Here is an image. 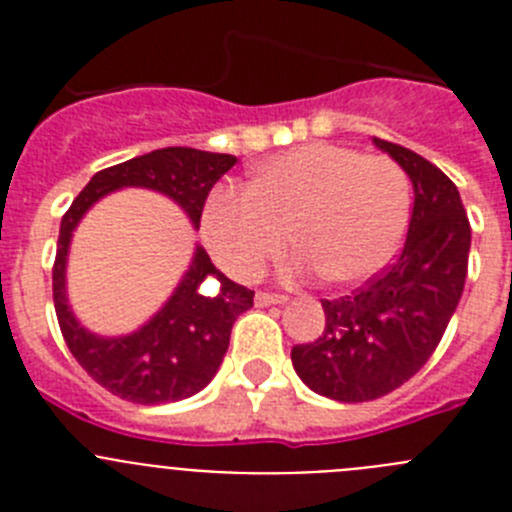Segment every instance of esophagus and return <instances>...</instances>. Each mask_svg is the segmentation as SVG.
<instances>
[{
    "label": "esophagus",
    "instance_id": "esophagus-1",
    "mask_svg": "<svg viewBox=\"0 0 512 512\" xmlns=\"http://www.w3.org/2000/svg\"><path fill=\"white\" fill-rule=\"evenodd\" d=\"M287 297L284 295H271V292H256V305L269 307V305H284Z\"/></svg>",
    "mask_w": 512,
    "mask_h": 512
}]
</instances>
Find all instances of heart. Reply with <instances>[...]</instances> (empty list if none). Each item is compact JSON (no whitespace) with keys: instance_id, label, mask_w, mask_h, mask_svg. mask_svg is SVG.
<instances>
[{"instance_id":"heart-1","label":"heart","mask_w":512,"mask_h":512,"mask_svg":"<svg viewBox=\"0 0 512 512\" xmlns=\"http://www.w3.org/2000/svg\"><path fill=\"white\" fill-rule=\"evenodd\" d=\"M410 223V179L390 156L302 143L253 166L248 189L220 187L202 210L212 259L235 279L259 277L287 241V274L323 271L361 284L392 264Z\"/></svg>"}]
</instances>
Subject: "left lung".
Returning <instances> with one entry per match:
<instances>
[{
	"mask_svg": "<svg viewBox=\"0 0 512 512\" xmlns=\"http://www.w3.org/2000/svg\"><path fill=\"white\" fill-rule=\"evenodd\" d=\"M413 182V215L395 264L341 300H323L325 330L292 348L297 377L338 402L377 400L431 359L464 292L469 228L459 189L410 148L372 138Z\"/></svg>",
	"mask_w": 512,
	"mask_h": 512,
	"instance_id": "left-lung-1",
	"label": "left lung"
}]
</instances>
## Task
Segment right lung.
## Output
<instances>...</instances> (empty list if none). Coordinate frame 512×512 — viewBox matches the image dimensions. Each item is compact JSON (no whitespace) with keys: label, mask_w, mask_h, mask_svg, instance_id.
<instances>
[{"label":"right lung","mask_w":512,"mask_h":512,"mask_svg":"<svg viewBox=\"0 0 512 512\" xmlns=\"http://www.w3.org/2000/svg\"><path fill=\"white\" fill-rule=\"evenodd\" d=\"M235 161L230 153L158 148L97 171L63 215L53 264V305L63 341L81 369L122 400L164 405L205 390L223 364L235 318L253 307V292L230 282L215 269L205 248L194 246L182 282L156 315L125 336H99L79 323L66 295V264L76 225L110 192L140 187L176 202L197 230L207 194ZM207 278L218 282L212 296L201 292Z\"/></svg>","instance_id":"1"}]
</instances>
